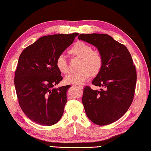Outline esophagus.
<instances>
[{
  "mask_svg": "<svg viewBox=\"0 0 151 151\" xmlns=\"http://www.w3.org/2000/svg\"><path fill=\"white\" fill-rule=\"evenodd\" d=\"M75 86H77V87H78V88H82L83 89V86H81V85H74Z\"/></svg>",
  "mask_w": 151,
  "mask_h": 151,
  "instance_id": "esophagus-1",
  "label": "esophagus"
}]
</instances>
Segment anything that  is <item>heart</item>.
Returning <instances> with one entry per match:
<instances>
[{"label": "heart", "instance_id": "heart-1", "mask_svg": "<svg viewBox=\"0 0 151 151\" xmlns=\"http://www.w3.org/2000/svg\"><path fill=\"white\" fill-rule=\"evenodd\" d=\"M68 53L73 57L81 58V72L71 73L65 77V83L70 85H82L91 77L98 75L103 66V56L93 47L83 41L76 42ZM56 66L60 73L66 74L69 71L68 62L63 55H60L56 59Z\"/></svg>", "mask_w": 151, "mask_h": 151}]
</instances>
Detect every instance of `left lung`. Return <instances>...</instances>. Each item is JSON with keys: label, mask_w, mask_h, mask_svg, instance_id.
Here are the masks:
<instances>
[{"label": "left lung", "mask_w": 151, "mask_h": 151, "mask_svg": "<svg viewBox=\"0 0 151 151\" xmlns=\"http://www.w3.org/2000/svg\"><path fill=\"white\" fill-rule=\"evenodd\" d=\"M78 39L94 45L103 56V66L92 81L100 91L85 86L82 102L88 118L103 126L124 115L133 101L137 73L132 57L124 45L106 34H83Z\"/></svg>", "instance_id": "left-lung-1"}]
</instances>
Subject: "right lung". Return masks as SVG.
<instances>
[{"mask_svg": "<svg viewBox=\"0 0 151 151\" xmlns=\"http://www.w3.org/2000/svg\"><path fill=\"white\" fill-rule=\"evenodd\" d=\"M78 33L40 37L20 54L14 86L20 108L36 123L50 126L62 117L70 85L55 88L63 80L56 59Z\"/></svg>", "mask_w": 151, "mask_h": 151, "instance_id": "1", "label": "right lung"}]
</instances>
